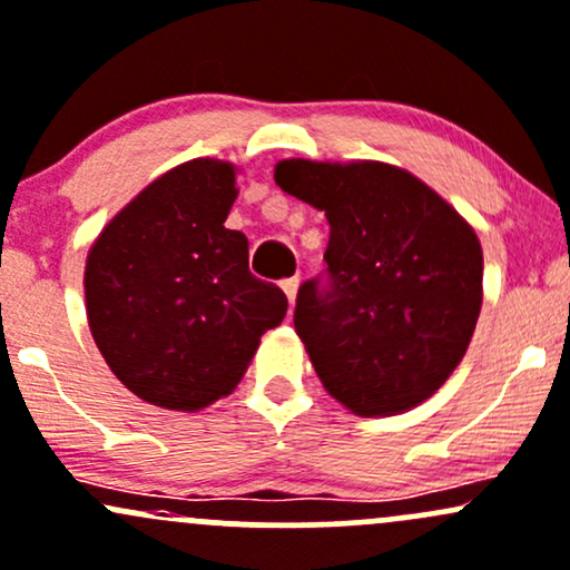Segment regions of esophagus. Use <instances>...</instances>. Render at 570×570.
<instances>
[{
	"instance_id": "1",
	"label": "esophagus",
	"mask_w": 570,
	"mask_h": 570,
	"mask_svg": "<svg viewBox=\"0 0 570 570\" xmlns=\"http://www.w3.org/2000/svg\"><path fill=\"white\" fill-rule=\"evenodd\" d=\"M281 289L286 292V299H289V305H295L297 289H299V275H292V278L281 281Z\"/></svg>"
}]
</instances>
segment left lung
I'll return each instance as SVG.
<instances>
[{"label": "left lung", "mask_w": 570, "mask_h": 570, "mask_svg": "<svg viewBox=\"0 0 570 570\" xmlns=\"http://www.w3.org/2000/svg\"><path fill=\"white\" fill-rule=\"evenodd\" d=\"M275 184L330 222L327 267L295 305L324 390L360 416L414 409L452 376L476 330V233L430 186L381 161L286 159Z\"/></svg>", "instance_id": "1"}]
</instances>
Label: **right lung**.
Segmentation results:
<instances>
[{
  "label": "right lung",
  "mask_w": 570,
  "mask_h": 570,
  "mask_svg": "<svg viewBox=\"0 0 570 570\" xmlns=\"http://www.w3.org/2000/svg\"><path fill=\"white\" fill-rule=\"evenodd\" d=\"M237 197L227 161L175 167L121 210L86 262V311L116 379L146 403L197 411L229 395L286 295L248 271L227 229Z\"/></svg>",
  "instance_id": "1"
}]
</instances>
